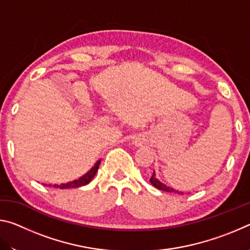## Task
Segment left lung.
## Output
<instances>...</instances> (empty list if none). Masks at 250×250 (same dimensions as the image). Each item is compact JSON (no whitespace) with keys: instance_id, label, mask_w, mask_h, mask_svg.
<instances>
[{"instance_id":"1","label":"left lung","mask_w":250,"mask_h":250,"mask_svg":"<svg viewBox=\"0 0 250 250\" xmlns=\"http://www.w3.org/2000/svg\"><path fill=\"white\" fill-rule=\"evenodd\" d=\"M150 182H151V184L154 186V188L161 189V191H164V192H167V193H179L180 194L179 191H175V189L168 188V186H167L166 184L161 183V182L155 177L154 172H153V174H152V176L150 177Z\"/></svg>"}]
</instances>
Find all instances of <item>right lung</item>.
<instances>
[{"instance_id":"obj_1","label":"right lung","mask_w":250,"mask_h":250,"mask_svg":"<svg viewBox=\"0 0 250 250\" xmlns=\"http://www.w3.org/2000/svg\"><path fill=\"white\" fill-rule=\"evenodd\" d=\"M100 162H101V160L97 161V163L95 164L94 167H92L89 172H87L83 176L79 177L78 180H75V181L69 182V183H66V184H61V185L55 184V185H53V188H62H62H80V186L87 185L88 183H90L91 180H92V177L96 175V173H97V171H98V168H99ZM49 186H52V185H49Z\"/></svg>"}]
</instances>
